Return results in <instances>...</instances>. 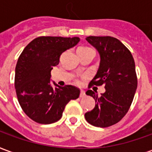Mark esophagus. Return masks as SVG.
Instances as JSON below:
<instances>
[{
  "label": "esophagus",
  "mask_w": 152,
  "mask_h": 152,
  "mask_svg": "<svg viewBox=\"0 0 152 152\" xmlns=\"http://www.w3.org/2000/svg\"><path fill=\"white\" fill-rule=\"evenodd\" d=\"M86 96V93L85 91H83V90H80V98H84Z\"/></svg>",
  "instance_id": "1"
}]
</instances>
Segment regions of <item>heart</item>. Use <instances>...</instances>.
Instances as JSON below:
<instances>
[{
    "instance_id": "heart-1",
    "label": "heart",
    "mask_w": 152,
    "mask_h": 152,
    "mask_svg": "<svg viewBox=\"0 0 152 152\" xmlns=\"http://www.w3.org/2000/svg\"><path fill=\"white\" fill-rule=\"evenodd\" d=\"M93 50V49L89 48V47H80V48L78 49V52H80V51H87V50Z\"/></svg>"
}]
</instances>
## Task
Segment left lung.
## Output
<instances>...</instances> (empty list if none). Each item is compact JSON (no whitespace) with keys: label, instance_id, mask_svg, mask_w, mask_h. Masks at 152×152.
I'll return each instance as SVG.
<instances>
[{"label":"left lung","instance_id":"1","mask_svg":"<svg viewBox=\"0 0 152 152\" xmlns=\"http://www.w3.org/2000/svg\"><path fill=\"white\" fill-rule=\"evenodd\" d=\"M86 40L100 55L99 70L89 86H104L106 91L100 97L91 89L86 93L96 103L85 117L94 126L109 127L124 117L133 102L137 86L134 58L116 38L91 36Z\"/></svg>","mask_w":152,"mask_h":152}]
</instances>
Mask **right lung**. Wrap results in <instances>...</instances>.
<instances>
[{"mask_svg": "<svg viewBox=\"0 0 152 152\" xmlns=\"http://www.w3.org/2000/svg\"><path fill=\"white\" fill-rule=\"evenodd\" d=\"M79 37H40L31 40L20 54L15 67V86L18 102L28 117L39 124H52L61 119L66 105L79 98L72 86H51V70L60 56L75 46Z\"/></svg>", "mask_w": 152, "mask_h": 152, "instance_id": "add662e5", "label": "right lung"}]
</instances>
